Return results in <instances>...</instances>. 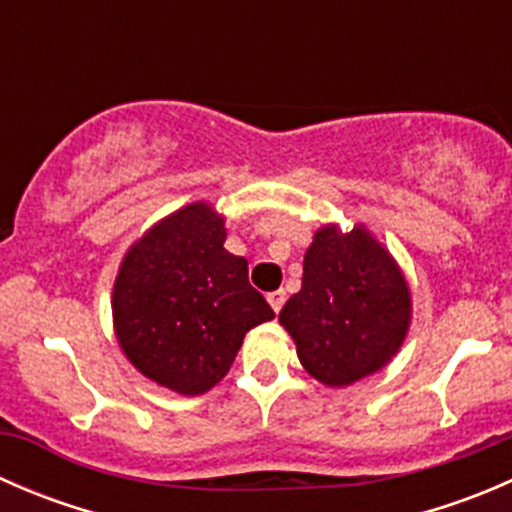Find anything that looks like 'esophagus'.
Segmentation results:
<instances>
[{
  "instance_id": "1",
  "label": "esophagus",
  "mask_w": 512,
  "mask_h": 512,
  "mask_svg": "<svg viewBox=\"0 0 512 512\" xmlns=\"http://www.w3.org/2000/svg\"><path fill=\"white\" fill-rule=\"evenodd\" d=\"M285 299H287L285 289H275V292L267 294V302H270V307L275 309V312H280L282 304H285Z\"/></svg>"
}]
</instances>
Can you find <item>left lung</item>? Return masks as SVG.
Wrapping results in <instances>:
<instances>
[{
  "label": "left lung",
  "mask_w": 512,
  "mask_h": 512,
  "mask_svg": "<svg viewBox=\"0 0 512 512\" xmlns=\"http://www.w3.org/2000/svg\"><path fill=\"white\" fill-rule=\"evenodd\" d=\"M409 322L411 292L389 250L361 225L317 230L302 289L280 312L304 369L327 386L354 384L389 364Z\"/></svg>",
  "instance_id": "8db88e82"
}]
</instances>
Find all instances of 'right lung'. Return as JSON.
<instances>
[{"mask_svg":"<svg viewBox=\"0 0 512 512\" xmlns=\"http://www.w3.org/2000/svg\"><path fill=\"white\" fill-rule=\"evenodd\" d=\"M225 220L193 203L126 252L113 285V327L133 366L165 389L198 396L230 371L252 327L275 317L225 250Z\"/></svg>","mask_w":512,"mask_h":512,"instance_id":"add662e5","label":"right lung"}]
</instances>
